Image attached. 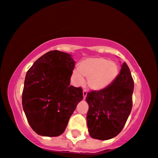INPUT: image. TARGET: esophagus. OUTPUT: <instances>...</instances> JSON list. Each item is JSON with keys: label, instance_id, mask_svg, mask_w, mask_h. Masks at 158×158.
<instances>
[{"label": "esophagus", "instance_id": "obj_1", "mask_svg": "<svg viewBox=\"0 0 158 158\" xmlns=\"http://www.w3.org/2000/svg\"><path fill=\"white\" fill-rule=\"evenodd\" d=\"M87 93H88V91L86 89H83V99H85L87 95Z\"/></svg>", "mask_w": 158, "mask_h": 158}]
</instances>
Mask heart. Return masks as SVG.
<instances>
[{
	"mask_svg": "<svg viewBox=\"0 0 158 158\" xmlns=\"http://www.w3.org/2000/svg\"><path fill=\"white\" fill-rule=\"evenodd\" d=\"M118 73V67L115 63L104 57H89L80 63L78 69L73 71L72 77L75 83L81 85L86 77L90 88L100 90L110 85Z\"/></svg>",
	"mask_w": 158,
	"mask_h": 158,
	"instance_id": "obj_1",
	"label": "heart"
}]
</instances>
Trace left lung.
I'll return each mask as SVG.
<instances>
[{"label": "left lung", "instance_id": "left-lung-1", "mask_svg": "<svg viewBox=\"0 0 158 158\" xmlns=\"http://www.w3.org/2000/svg\"><path fill=\"white\" fill-rule=\"evenodd\" d=\"M134 81L126 63L113 82L87 94V126L92 138L106 140L122 131L132 108Z\"/></svg>", "mask_w": 158, "mask_h": 158}]
</instances>
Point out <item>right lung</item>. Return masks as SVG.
<instances>
[{"instance_id":"add662e5","label":"right lung","mask_w":158,"mask_h":158,"mask_svg":"<svg viewBox=\"0 0 158 158\" xmlns=\"http://www.w3.org/2000/svg\"><path fill=\"white\" fill-rule=\"evenodd\" d=\"M75 64L69 54L53 50L39 57L27 71L22 105L29 125L38 135L63 134L83 100L82 88L70 86Z\"/></svg>"}]
</instances>
